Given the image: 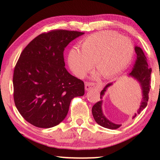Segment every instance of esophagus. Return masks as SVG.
<instances>
[{"mask_svg": "<svg viewBox=\"0 0 160 160\" xmlns=\"http://www.w3.org/2000/svg\"><path fill=\"white\" fill-rule=\"evenodd\" d=\"M101 88V85H98V84H96L94 82H86L85 84V90H92L93 88Z\"/></svg>", "mask_w": 160, "mask_h": 160, "instance_id": "1", "label": "esophagus"}]
</instances>
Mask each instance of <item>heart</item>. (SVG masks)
I'll use <instances>...</instances> for the list:
<instances>
[{
    "label": "heart",
    "instance_id": "heart-1",
    "mask_svg": "<svg viewBox=\"0 0 160 160\" xmlns=\"http://www.w3.org/2000/svg\"><path fill=\"white\" fill-rule=\"evenodd\" d=\"M133 47L128 38L112 31L97 32L86 37L80 51L73 48L68 56V63L74 73L82 77L94 65L104 78L120 73L131 61Z\"/></svg>",
    "mask_w": 160,
    "mask_h": 160
}]
</instances>
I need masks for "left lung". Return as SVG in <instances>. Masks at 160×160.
Listing matches in <instances>:
<instances>
[{
  "label": "left lung",
  "instance_id": "1",
  "mask_svg": "<svg viewBox=\"0 0 160 160\" xmlns=\"http://www.w3.org/2000/svg\"><path fill=\"white\" fill-rule=\"evenodd\" d=\"M135 51L137 54V60L135 61L133 69H132V72L129 75L138 81L142 88V100L137 113V114H139L141 112V111L144 109L148 104L149 99V92H150V75L152 72V68L148 67L147 58H146L145 54L143 53L141 48L140 47H135ZM110 85H112V83L108 84L104 88V90H102L101 93H100V95H101L100 98H102V96L104 95L107 88H109ZM102 100L97 102L95 104H94L92 109V112L94 120H95L96 122L99 125L102 127H104V128L109 129L118 128L121 126V125H118V124H115L111 122L103 114L102 110ZM137 114L135 113L133 116V118L136 116Z\"/></svg>",
  "mask_w": 160,
  "mask_h": 160
}]
</instances>
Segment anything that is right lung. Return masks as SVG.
I'll return each instance as SVG.
<instances>
[{
    "label": "right lung",
    "mask_w": 160,
    "mask_h": 160,
    "mask_svg": "<svg viewBox=\"0 0 160 160\" xmlns=\"http://www.w3.org/2000/svg\"><path fill=\"white\" fill-rule=\"evenodd\" d=\"M84 32L53 29L24 48L13 73V98L18 112L38 128L57 126L66 118L71 100L85 94L83 81L65 68L63 51Z\"/></svg>",
    "instance_id": "add662e5"
}]
</instances>
